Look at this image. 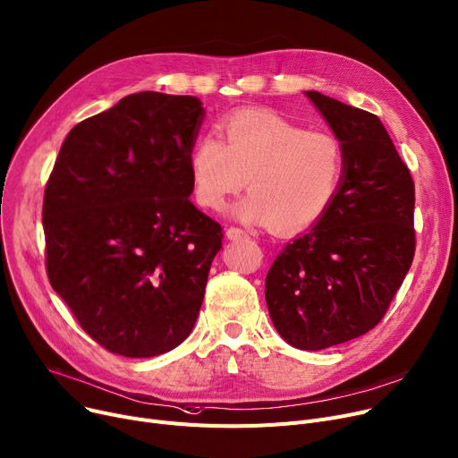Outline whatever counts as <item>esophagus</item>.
Masks as SVG:
<instances>
[{
  "mask_svg": "<svg viewBox=\"0 0 458 458\" xmlns=\"http://www.w3.org/2000/svg\"><path fill=\"white\" fill-rule=\"evenodd\" d=\"M226 237H228V239H232V241H235V239H242V237H247V232H245V230H241V228H235V226H230V228L226 230Z\"/></svg>",
  "mask_w": 458,
  "mask_h": 458,
  "instance_id": "1",
  "label": "esophagus"
}]
</instances>
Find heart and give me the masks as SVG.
<instances>
[{
    "instance_id": "obj_1",
    "label": "heart",
    "mask_w": 458,
    "mask_h": 458,
    "mask_svg": "<svg viewBox=\"0 0 458 458\" xmlns=\"http://www.w3.org/2000/svg\"><path fill=\"white\" fill-rule=\"evenodd\" d=\"M202 134L190 150L199 204L219 209L247 184L230 213L250 225L301 230L318 223L339 193L344 150L327 131H306L270 110H241Z\"/></svg>"
}]
</instances>
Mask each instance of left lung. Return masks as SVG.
<instances>
[{"label":"left lung","instance_id":"1","mask_svg":"<svg viewBox=\"0 0 458 458\" xmlns=\"http://www.w3.org/2000/svg\"><path fill=\"white\" fill-rule=\"evenodd\" d=\"M344 150L337 197L274 259L270 320L298 350H324L370 331L414 258V182L377 115L306 91Z\"/></svg>","mask_w":458,"mask_h":458}]
</instances>
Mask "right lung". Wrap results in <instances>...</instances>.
Instances as JSON below:
<instances>
[{
    "instance_id": "1",
    "label": "right lung",
    "mask_w": 458,
    "mask_h": 458,
    "mask_svg": "<svg viewBox=\"0 0 458 458\" xmlns=\"http://www.w3.org/2000/svg\"><path fill=\"white\" fill-rule=\"evenodd\" d=\"M200 99L140 91L75 125L46 186L47 276L112 353L155 357L191 333L223 228L190 200Z\"/></svg>"
}]
</instances>
